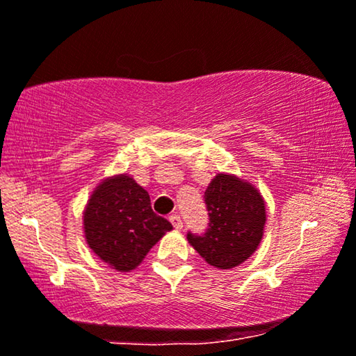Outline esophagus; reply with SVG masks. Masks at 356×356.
<instances>
[{"label": "esophagus", "instance_id": "esophagus-1", "mask_svg": "<svg viewBox=\"0 0 356 356\" xmlns=\"http://www.w3.org/2000/svg\"><path fill=\"white\" fill-rule=\"evenodd\" d=\"M170 222H172V225L177 228V230H181V228H183L181 217L177 216V213H175V216H170Z\"/></svg>", "mask_w": 356, "mask_h": 356}]
</instances>
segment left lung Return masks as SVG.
Wrapping results in <instances>:
<instances>
[{
  "mask_svg": "<svg viewBox=\"0 0 356 356\" xmlns=\"http://www.w3.org/2000/svg\"><path fill=\"white\" fill-rule=\"evenodd\" d=\"M209 227L202 235L188 232V241L218 269L245 262L259 246L266 223L261 194L251 184L218 173L204 193Z\"/></svg>",
  "mask_w": 356,
  "mask_h": 356,
  "instance_id": "8db88e82",
  "label": "left lung"
}]
</instances>
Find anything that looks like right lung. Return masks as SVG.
Wrapping results in <instances>:
<instances>
[{
  "label": "right lung",
  "instance_id": "obj_1",
  "mask_svg": "<svg viewBox=\"0 0 356 356\" xmlns=\"http://www.w3.org/2000/svg\"><path fill=\"white\" fill-rule=\"evenodd\" d=\"M172 228L167 218L152 211L147 191L126 175L102 183L84 212L90 250L120 272L139 266L150 248Z\"/></svg>",
  "mask_w": 356,
  "mask_h": 356
}]
</instances>
